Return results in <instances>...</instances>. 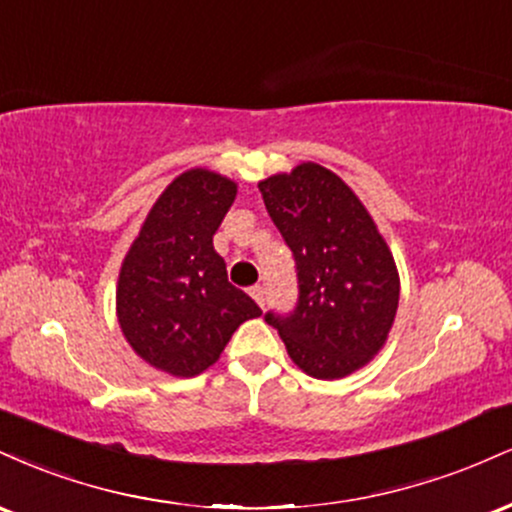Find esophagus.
<instances>
[{
	"label": "esophagus",
	"instance_id": "1",
	"mask_svg": "<svg viewBox=\"0 0 512 512\" xmlns=\"http://www.w3.org/2000/svg\"><path fill=\"white\" fill-rule=\"evenodd\" d=\"M250 296L255 298V303L260 305V308H264V286H252Z\"/></svg>",
	"mask_w": 512,
	"mask_h": 512
}]
</instances>
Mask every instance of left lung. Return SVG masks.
I'll return each mask as SVG.
<instances>
[{
	"mask_svg": "<svg viewBox=\"0 0 512 512\" xmlns=\"http://www.w3.org/2000/svg\"><path fill=\"white\" fill-rule=\"evenodd\" d=\"M257 187L298 274L293 313L264 320L303 373L317 380L351 375L383 349L395 322V257L361 199L332 170L308 161Z\"/></svg>",
	"mask_w": 512,
	"mask_h": 512,
	"instance_id": "obj_1",
	"label": "left lung"
}]
</instances>
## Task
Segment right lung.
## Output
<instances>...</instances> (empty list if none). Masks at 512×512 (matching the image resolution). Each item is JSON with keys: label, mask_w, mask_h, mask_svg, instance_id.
I'll use <instances>...</instances> for the list:
<instances>
[{"label": "right lung", "mask_w": 512, "mask_h": 512, "mask_svg": "<svg viewBox=\"0 0 512 512\" xmlns=\"http://www.w3.org/2000/svg\"><path fill=\"white\" fill-rule=\"evenodd\" d=\"M238 185L207 168L178 175L156 199L117 279V322L134 354L163 373L192 378L262 310L228 281L214 233Z\"/></svg>", "instance_id": "add662e5"}]
</instances>
